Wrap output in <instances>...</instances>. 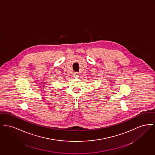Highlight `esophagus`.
Returning <instances> with one entry per match:
<instances>
[{
    "label": "esophagus",
    "mask_w": 155,
    "mask_h": 155,
    "mask_svg": "<svg viewBox=\"0 0 155 155\" xmlns=\"http://www.w3.org/2000/svg\"><path fill=\"white\" fill-rule=\"evenodd\" d=\"M79 74L78 73H74V78H78L79 77Z\"/></svg>",
    "instance_id": "34e87169"
}]
</instances>
